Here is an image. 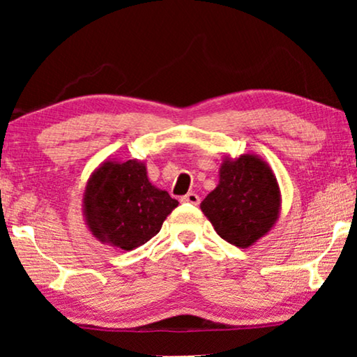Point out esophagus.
I'll return each mask as SVG.
<instances>
[{"label": "esophagus", "instance_id": "esophagus-1", "mask_svg": "<svg viewBox=\"0 0 357 357\" xmlns=\"http://www.w3.org/2000/svg\"><path fill=\"white\" fill-rule=\"evenodd\" d=\"M182 202L183 203H190V204H199V197H198L197 193L190 192V193L185 195V197H182Z\"/></svg>", "mask_w": 357, "mask_h": 357}]
</instances>
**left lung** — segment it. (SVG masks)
<instances>
[{"label":"left lung","instance_id":"obj_1","mask_svg":"<svg viewBox=\"0 0 357 357\" xmlns=\"http://www.w3.org/2000/svg\"><path fill=\"white\" fill-rule=\"evenodd\" d=\"M214 231L247 248L265 237L281 211V190L268 162L257 154L224 155L219 183L199 204Z\"/></svg>","mask_w":357,"mask_h":357}]
</instances>
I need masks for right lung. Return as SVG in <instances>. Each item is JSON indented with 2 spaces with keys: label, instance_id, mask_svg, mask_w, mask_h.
I'll list each match as a JSON object with an SVG mask.
<instances>
[{
  "label": "right lung",
  "instance_id": "right-lung-1",
  "mask_svg": "<svg viewBox=\"0 0 357 357\" xmlns=\"http://www.w3.org/2000/svg\"><path fill=\"white\" fill-rule=\"evenodd\" d=\"M177 199L149 182L138 159H107L91 174L82 195V216L97 241L135 250L160 231Z\"/></svg>",
  "mask_w": 357,
  "mask_h": 357
}]
</instances>
